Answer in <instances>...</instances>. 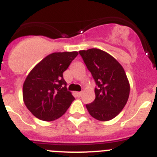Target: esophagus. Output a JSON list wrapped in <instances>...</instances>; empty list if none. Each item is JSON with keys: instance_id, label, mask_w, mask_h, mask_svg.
Here are the masks:
<instances>
[{"instance_id": "34e87169", "label": "esophagus", "mask_w": 157, "mask_h": 157, "mask_svg": "<svg viewBox=\"0 0 157 157\" xmlns=\"http://www.w3.org/2000/svg\"><path fill=\"white\" fill-rule=\"evenodd\" d=\"M82 94V92H76L75 93L76 96H77V97H78V98H79V97H81Z\"/></svg>"}]
</instances>
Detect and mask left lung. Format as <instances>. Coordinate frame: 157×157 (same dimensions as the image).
<instances>
[{
	"label": "left lung",
	"instance_id": "1",
	"mask_svg": "<svg viewBox=\"0 0 157 157\" xmlns=\"http://www.w3.org/2000/svg\"><path fill=\"white\" fill-rule=\"evenodd\" d=\"M96 82V98L86 109L92 117L109 121L118 116L127 102L130 83L125 71L110 54L98 48L79 51Z\"/></svg>",
	"mask_w": 157,
	"mask_h": 157
}]
</instances>
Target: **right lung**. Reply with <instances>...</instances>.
<instances>
[{
  "label": "right lung",
  "mask_w": 157,
  "mask_h": 157,
  "mask_svg": "<svg viewBox=\"0 0 157 157\" xmlns=\"http://www.w3.org/2000/svg\"><path fill=\"white\" fill-rule=\"evenodd\" d=\"M78 52H53L30 71L23 83L25 105L35 117L44 121H53L61 117L75 98L67 90L63 73Z\"/></svg>",
  "instance_id": "right-lung-1"
}]
</instances>
